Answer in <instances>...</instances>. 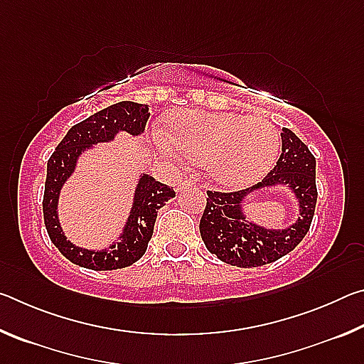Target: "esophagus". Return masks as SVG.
<instances>
[{"mask_svg": "<svg viewBox=\"0 0 364 364\" xmlns=\"http://www.w3.org/2000/svg\"><path fill=\"white\" fill-rule=\"evenodd\" d=\"M196 186V183L194 181H191V180H181V181H178V191H183V189H189V188H194Z\"/></svg>", "mask_w": 364, "mask_h": 364, "instance_id": "1", "label": "esophagus"}]
</instances>
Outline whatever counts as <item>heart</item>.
<instances>
[{
    "mask_svg": "<svg viewBox=\"0 0 364 364\" xmlns=\"http://www.w3.org/2000/svg\"><path fill=\"white\" fill-rule=\"evenodd\" d=\"M170 143L178 156L205 165L207 175L226 188L255 183L273 168L281 136L262 117L186 110L170 122Z\"/></svg>",
    "mask_w": 364,
    "mask_h": 364,
    "instance_id": "obj_1",
    "label": "heart"
}]
</instances>
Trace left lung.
Wrapping results in <instances>:
<instances>
[{
	"label": "left lung",
	"instance_id": "obj_1",
	"mask_svg": "<svg viewBox=\"0 0 364 364\" xmlns=\"http://www.w3.org/2000/svg\"><path fill=\"white\" fill-rule=\"evenodd\" d=\"M282 152L274 168L255 186L220 193L207 191L200 218V236L210 254L232 267L252 268L279 260L300 244L310 230L316 207V160L295 134L282 128ZM286 183L298 197L299 220L286 230H267L250 224L242 212V200L252 190Z\"/></svg>",
	"mask_w": 364,
	"mask_h": 364
}]
</instances>
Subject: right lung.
Returning <instances> with one entry per match:
<instances>
[{"instance_id":"1","label":"right lung","mask_w":364,"mask_h":364,"mask_svg":"<svg viewBox=\"0 0 364 364\" xmlns=\"http://www.w3.org/2000/svg\"><path fill=\"white\" fill-rule=\"evenodd\" d=\"M149 115V107L146 104L132 101L117 102L73 125L48 160L45 196H43V217H45L48 236L60 254L78 267L104 271L125 268L138 262L144 255L147 244L151 241L157 212L165 205V202L175 197V191L167 184L156 181L152 176H141L134 191L133 208L119 242H114L107 249L95 252L77 247L67 241L60 230L58 220L59 191L75 170L80 154L90 146L114 139L119 132L141 134L144 132Z\"/></svg>"}]
</instances>
